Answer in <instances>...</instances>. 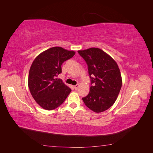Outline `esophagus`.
<instances>
[{
    "mask_svg": "<svg viewBox=\"0 0 153 153\" xmlns=\"http://www.w3.org/2000/svg\"><path fill=\"white\" fill-rule=\"evenodd\" d=\"M78 87H79V85H78V84H76V85L74 86V89H75V90H77Z\"/></svg>",
    "mask_w": 153,
    "mask_h": 153,
    "instance_id": "esophagus-1",
    "label": "esophagus"
}]
</instances>
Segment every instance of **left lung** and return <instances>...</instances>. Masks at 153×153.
Returning a JSON list of instances; mask_svg holds the SVG:
<instances>
[{
  "instance_id": "1",
  "label": "left lung",
  "mask_w": 153,
  "mask_h": 153,
  "mask_svg": "<svg viewBox=\"0 0 153 153\" xmlns=\"http://www.w3.org/2000/svg\"><path fill=\"white\" fill-rule=\"evenodd\" d=\"M78 52L87 64L91 82L89 93L82 98L83 101L91 110L102 112L113 105L121 89L122 78L117 64L98 48Z\"/></svg>"
}]
</instances>
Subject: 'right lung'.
<instances>
[{
	"label": "right lung",
	"mask_w": 153,
	"mask_h": 153,
	"mask_svg": "<svg viewBox=\"0 0 153 153\" xmlns=\"http://www.w3.org/2000/svg\"><path fill=\"white\" fill-rule=\"evenodd\" d=\"M75 52L55 47L38 55L29 70L28 85L33 98L43 108L51 110L61 105L71 90L57 76L61 65Z\"/></svg>",
	"instance_id": "add662e5"
}]
</instances>
